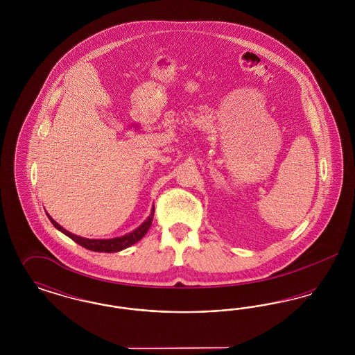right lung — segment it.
Segmentation results:
<instances>
[{"mask_svg":"<svg viewBox=\"0 0 355 355\" xmlns=\"http://www.w3.org/2000/svg\"><path fill=\"white\" fill-rule=\"evenodd\" d=\"M46 216L49 217V220H51L53 226L55 229H58L61 233H64L65 236L71 238L74 242H77L78 245H81L85 249H89L92 252H100V253H117V252H121V250L135 245V242H138L142 236L148 233L149 227L152 226L153 217H154V207H153L152 213L148 217V220H145L141 226H138L132 233L122 236H117V238H110V239H89V238H84V236L71 234L70 232L65 230L62 226H60L55 220H53L48 213H46Z\"/></svg>","mask_w":355,"mask_h":355,"instance_id":"add662e5","label":"right lung"}]
</instances>
